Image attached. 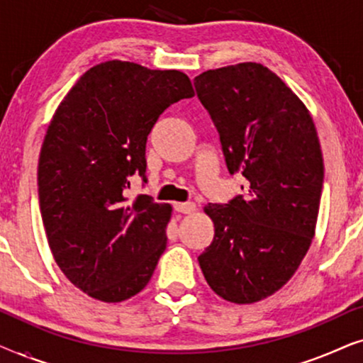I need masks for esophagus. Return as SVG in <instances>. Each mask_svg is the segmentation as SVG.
Instances as JSON below:
<instances>
[{
	"label": "esophagus",
	"mask_w": 363,
	"mask_h": 363,
	"mask_svg": "<svg viewBox=\"0 0 363 363\" xmlns=\"http://www.w3.org/2000/svg\"><path fill=\"white\" fill-rule=\"evenodd\" d=\"M195 203H175V210L182 215H190V213L195 211Z\"/></svg>",
	"instance_id": "obj_1"
}]
</instances>
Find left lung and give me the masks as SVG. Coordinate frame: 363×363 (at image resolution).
Instances as JSON below:
<instances>
[{
	"mask_svg": "<svg viewBox=\"0 0 363 363\" xmlns=\"http://www.w3.org/2000/svg\"><path fill=\"white\" fill-rule=\"evenodd\" d=\"M193 82L228 172L247 182L245 195L205 206L215 236L198 262L218 296L251 304L279 291L309 250L324 183L319 137L304 104L262 64L213 69Z\"/></svg>",
	"mask_w": 363,
	"mask_h": 363,
	"instance_id": "left-lung-1",
	"label": "left lung"
}]
</instances>
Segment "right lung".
<instances>
[{
    "label": "right lung",
    "instance_id": "1",
    "mask_svg": "<svg viewBox=\"0 0 363 363\" xmlns=\"http://www.w3.org/2000/svg\"><path fill=\"white\" fill-rule=\"evenodd\" d=\"M193 96L180 71L107 61L54 113L39 157V206L57 266L94 299L138 294L165 251L172 206L125 193L132 177L147 183V137L158 117Z\"/></svg>",
    "mask_w": 363,
    "mask_h": 363
}]
</instances>
